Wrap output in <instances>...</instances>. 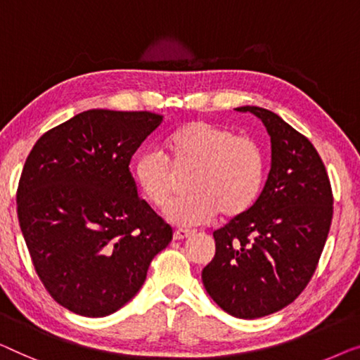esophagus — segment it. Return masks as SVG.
<instances>
[{
	"label": "esophagus",
	"mask_w": 360,
	"mask_h": 360,
	"mask_svg": "<svg viewBox=\"0 0 360 360\" xmlns=\"http://www.w3.org/2000/svg\"><path fill=\"white\" fill-rule=\"evenodd\" d=\"M191 235H194V231H191V230H176L174 233H173V238L174 240H184V238H189Z\"/></svg>",
	"instance_id": "1"
}]
</instances>
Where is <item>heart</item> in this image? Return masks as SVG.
Segmentation results:
<instances>
[{
	"label": "heart",
	"mask_w": 360,
	"mask_h": 360,
	"mask_svg": "<svg viewBox=\"0 0 360 360\" xmlns=\"http://www.w3.org/2000/svg\"><path fill=\"white\" fill-rule=\"evenodd\" d=\"M168 156L146 148L134 163V181L143 199L165 207L176 187L173 169H191L186 178L187 194L168 207L166 215L178 225L205 224L217 212L225 219L250 209L259 194L264 158L250 136L235 135L224 125L192 120L166 140Z\"/></svg>",
	"instance_id": "heart-1"
}]
</instances>
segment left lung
Returning a JSON list of instances; mask_svg holds the SVG:
<instances>
[{
    "instance_id": "1",
    "label": "left lung",
    "mask_w": 360,
    "mask_h": 360,
    "mask_svg": "<svg viewBox=\"0 0 360 360\" xmlns=\"http://www.w3.org/2000/svg\"><path fill=\"white\" fill-rule=\"evenodd\" d=\"M271 136V171L257 200L214 231L215 256L202 271L229 315L252 320L292 303L315 272L333 219V192L311 141L271 110L243 105Z\"/></svg>"
}]
</instances>
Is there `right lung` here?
<instances>
[{
  "label": "right lung",
  "instance_id": "obj_1",
  "mask_svg": "<svg viewBox=\"0 0 360 360\" xmlns=\"http://www.w3.org/2000/svg\"><path fill=\"white\" fill-rule=\"evenodd\" d=\"M163 117L91 109L35 141L18 187V219L53 300L89 318L135 297L173 230L136 194L131 156Z\"/></svg>",
  "mask_w": 360,
  "mask_h": 360
}]
</instances>
